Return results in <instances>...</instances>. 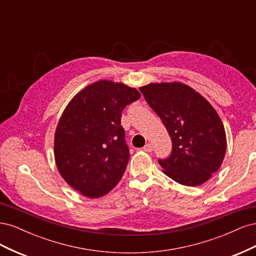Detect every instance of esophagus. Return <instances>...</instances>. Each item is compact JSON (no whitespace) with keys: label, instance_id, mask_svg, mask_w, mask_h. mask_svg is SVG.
Returning <instances> with one entry per match:
<instances>
[{"label":"esophagus","instance_id":"obj_1","mask_svg":"<svg viewBox=\"0 0 256 256\" xmlns=\"http://www.w3.org/2000/svg\"><path fill=\"white\" fill-rule=\"evenodd\" d=\"M143 150L146 152H152V144L147 143V144L143 147Z\"/></svg>","mask_w":256,"mask_h":256}]
</instances>
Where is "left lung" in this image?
I'll list each match as a JSON object with an SVG mask.
<instances>
[{"label": "left lung", "mask_w": 256, "mask_h": 256, "mask_svg": "<svg viewBox=\"0 0 256 256\" xmlns=\"http://www.w3.org/2000/svg\"><path fill=\"white\" fill-rule=\"evenodd\" d=\"M140 90L172 140L171 156L158 160L164 173L189 187L206 182L226 152V130L214 106L180 82L150 83Z\"/></svg>", "instance_id": "obj_1"}]
</instances>
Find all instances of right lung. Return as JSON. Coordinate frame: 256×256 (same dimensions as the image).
Here are the masks:
<instances>
[{"label":"right lung","mask_w":256,"mask_h":256,"mask_svg":"<svg viewBox=\"0 0 256 256\" xmlns=\"http://www.w3.org/2000/svg\"><path fill=\"white\" fill-rule=\"evenodd\" d=\"M140 97L134 88L100 80L65 108L54 134V159L60 176L82 196H104L125 173L130 154L122 112Z\"/></svg>","instance_id":"right-lung-1"}]
</instances>
